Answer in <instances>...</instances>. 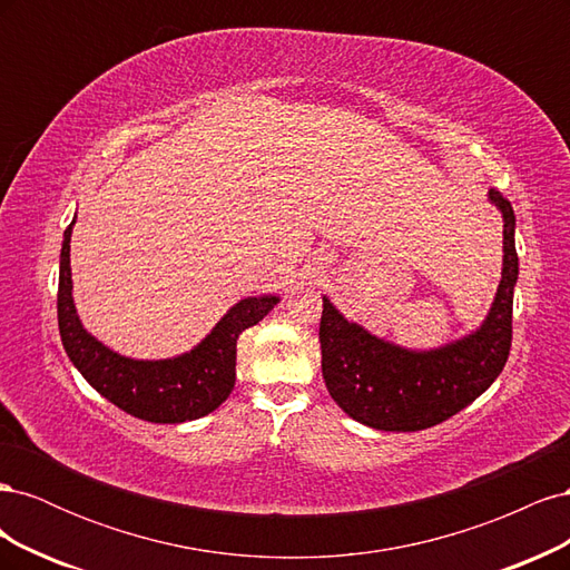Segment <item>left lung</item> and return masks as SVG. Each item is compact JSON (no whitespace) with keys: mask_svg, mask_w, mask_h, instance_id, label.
I'll list each match as a JSON object with an SVG mask.
<instances>
[{"mask_svg":"<svg viewBox=\"0 0 570 570\" xmlns=\"http://www.w3.org/2000/svg\"><path fill=\"white\" fill-rule=\"evenodd\" d=\"M488 199L504 220L502 281L485 321L473 333L435 350H409L347 321L323 297L318 331L323 381L350 419L390 433H416L452 419L502 373L511 350L519 254L511 202L497 189H490Z\"/></svg>","mask_w":570,"mask_h":570,"instance_id":"8db88e82","label":"left lung"}]
</instances>
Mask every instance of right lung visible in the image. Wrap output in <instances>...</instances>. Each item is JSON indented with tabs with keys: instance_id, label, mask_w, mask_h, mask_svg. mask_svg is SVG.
Returning <instances> with one entry per match:
<instances>
[{
	"instance_id": "add662e5",
	"label": "right lung",
	"mask_w": 570,
	"mask_h": 570,
	"mask_svg": "<svg viewBox=\"0 0 570 570\" xmlns=\"http://www.w3.org/2000/svg\"><path fill=\"white\" fill-rule=\"evenodd\" d=\"M71 226L59 258V333L68 358L105 400L149 423H185L218 409L235 387L237 337L281 302L275 295L245 297L230 306L197 347L174 358H130L85 331L73 302Z\"/></svg>"
}]
</instances>
